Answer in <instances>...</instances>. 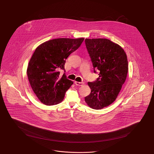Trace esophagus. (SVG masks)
Segmentation results:
<instances>
[{"label":"esophagus","instance_id":"1","mask_svg":"<svg viewBox=\"0 0 154 154\" xmlns=\"http://www.w3.org/2000/svg\"><path fill=\"white\" fill-rule=\"evenodd\" d=\"M75 84L78 86H82L84 84V82H77V81H75Z\"/></svg>","mask_w":154,"mask_h":154}]
</instances>
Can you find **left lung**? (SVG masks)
I'll return each instance as SVG.
<instances>
[{"mask_svg": "<svg viewBox=\"0 0 154 154\" xmlns=\"http://www.w3.org/2000/svg\"><path fill=\"white\" fill-rule=\"evenodd\" d=\"M94 72L99 70V77L88 84L91 93L85 102L91 108L102 109L116 100L125 83L128 72L127 55L118 44L106 38H86Z\"/></svg>", "mask_w": 154, "mask_h": 154, "instance_id": "left-lung-1", "label": "left lung"}]
</instances>
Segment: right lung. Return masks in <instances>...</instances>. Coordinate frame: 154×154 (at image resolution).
Returning a JSON list of instances; mask_svg holds the SVG:
<instances>
[{"mask_svg": "<svg viewBox=\"0 0 154 154\" xmlns=\"http://www.w3.org/2000/svg\"><path fill=\"white\" fill-rule=\"evenodd\" d=\"M84 38H59L43 42L32 54L27 67L29 82L42 103L51 106L63 101L73 82L59 70H65L66 59L79 48Z\"/></svg>", "mask_w": 154, "mask_h": 154, "instance_id": "right-lung-1", "label": "right lung"}]
</instances>
